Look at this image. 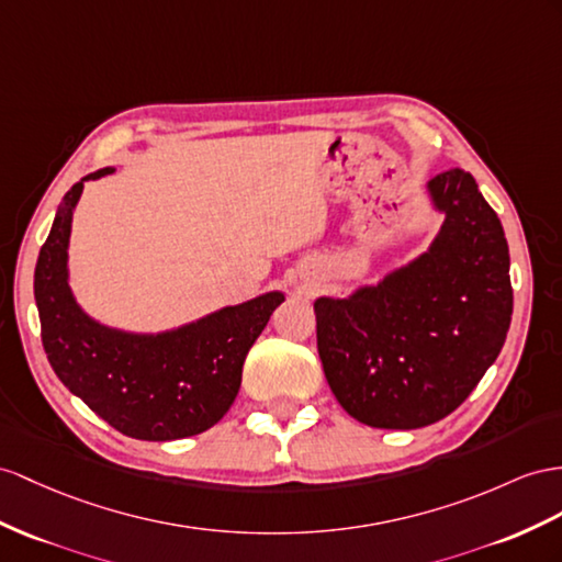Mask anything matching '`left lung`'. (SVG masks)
Listing matches in <instances>:
<instances>
[{
  "mask_svg": "<svg viewBox=\"0 0 562 562\" xmlns=\"http://www.w3.org/2000/svg\"><path fill=\"white\" fill-rule=\"evenodd\" d=\"M443 223L429 247L347 296L315 299L329 390L358 423L418 429L446 418L477 386L513 313L508 241L470 172L425 184Z\"/></svg>",
  "mask_w": 562,
  "mask_h": 562,
  "instance_id": "8db88e82",
  "label": "left lung"
}]
</instances>
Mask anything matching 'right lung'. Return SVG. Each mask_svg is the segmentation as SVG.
Returning a JSON list of instances; mask_svg holds the SVG:
<instances>
[{
    "label": "right lung",
    "instance_id": "right-lung-1",
    "mask_svg": "<svg viewBox=\"0 0 562 562\" xmlns=\"http://www.w3.org/2000/svg\"><path fill=\"white\" fill-rule=\"evenodd\" d=\"M113 170L106 166L85 176L56 209L35 266L42 344L68 392L125 437H194L235 404L244 358L284 292L258 294L161 333H133L92 318L70 290V227L85 182Z\"/></svg>",
    "mask_w": 562,
    "mask_h": 562
}]
</instances>
